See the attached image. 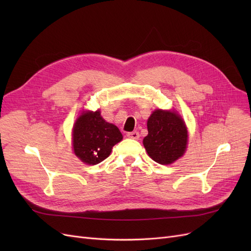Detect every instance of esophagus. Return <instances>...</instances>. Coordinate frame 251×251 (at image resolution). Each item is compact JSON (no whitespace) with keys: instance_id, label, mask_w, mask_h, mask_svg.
<instances>
[{"instance_id":"esophagus-1","label":"esophagus","mask_w":251,"mask_h":251,"mask_svg":"<svg viewBox=\"0 0 251 251\" xmlns=\"http://www.w3.org/2000/svg\"><path fill=\"white\" fill-rule=\"evenodd\" d=\"M126 136H127L128 138H131V139H135V140L139 139V133H138V132H136V131L127 133V134H126Z\"/></svg>"}]
</instances>
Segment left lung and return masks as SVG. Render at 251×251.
<instances>
[{"mask_svg": "<svg viewBox=\"0 0 251 251\" xmlns=\"http://www.w3.org/2000/svg\"><path fill=\"white\" fill-rule=\"evenodd\" d=\"M148 131L143 146L149 156L157 163L171 164L184 154L187 130L178 114L171 111H154L148 120Z\"/></svg>", "mask_w": 251, "mask_h": 251, "instance_id": "obj_1", "label": "left lung"}]
</instances>
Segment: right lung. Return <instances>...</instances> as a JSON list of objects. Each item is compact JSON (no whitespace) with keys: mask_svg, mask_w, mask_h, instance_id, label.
<instances>
[{"mask_svg":"<svg viewBox=\"0 0 251 251\" xmlns=\"http://www.w3.org/2000/svg\"><path fill=\"white\" fill-rule=\"evenodd\" d=\"M121 139L118 127L107 123L100 111L82 113L73 127L74 153L87 164L94 165L108 158Z\"/></svg>","mask_w":251,"mask_h":251,"instance_id":"1","label":"right lung"}]
</instances>
